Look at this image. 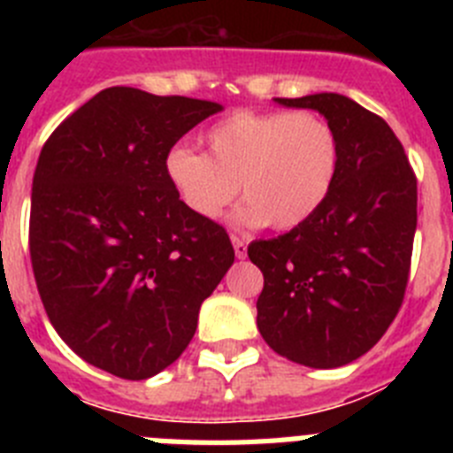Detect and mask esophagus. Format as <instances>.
Instances as JSON below:
<instances>
[{"label": "esophagus", "mask_w": 453, "mask_h": 453, "mask_svg": "<svg viewBox=\"0 0 453 453\" xmlns=\"http://www.w3.org/2000/svg\"><path fill=\"white\" fill-rule=\"evenodd\" d=\"M231 242H234V251L238 258H245L247 256V242L242 238H238V235H231Z\"/></svg>", "instance_id": "1"}]
</instances>
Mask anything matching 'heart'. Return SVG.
I'll return each instance as SVG.
<instances>
[{
    "instance_id": "b5f03b06",
    "label": "heart",
    "mask_w": 453,
    "mask_h": 453,
    "mask_svg": "<svg viewBox=\"0 0 453 453\" xmlns=\"http://www.w3.org/2000/svg\"><path fill=\"white\" fill-rule=\"evenodd\" d=\"M206 154L172 147L163 172L192 215L215 222L240 195L235 224L297 229L329 199L340 172V140L319 115L238 111L203 134Z\"/></svg>"
}]
</instances>
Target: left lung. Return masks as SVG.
Segmentation results:
<instances>
[{"mask_svg": "<svg viewBox=\"0 0 453 453\" xmlns=\"http://www.w3.org/2000/svg\"><path fill=\"white\" fill-rule=\"evenodd\" d=\"M274 102L318 111L334 127L340 172L306 224L247 250L265 279L256 324L279 356L331 370L370 351L402 306L418 181L386 119L354 99L315 92Z\"/></svg>", "mask_w": 453, "mask_h": 453, "instance_id": "left-lung-1", "label": "left lung"}]
</instances>
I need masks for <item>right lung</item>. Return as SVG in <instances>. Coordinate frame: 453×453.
<instances>
[{
  "label": "right lung",
  "instance_id": "1",
  "mask_svg": "<svg viewBox=\"0 0 453 453\" xmlns=\"http://www.w3.org/2000/svg\"><path fill=\"white\" fill-rule=\"evenodd\" d=\"M219 111L106 88L40 151L29 222L40 299L65 345L108 374L140 381L177 361L234 265L226 231L192 215L163 172L177 140Z\"/></svg>",
  "mask_w": 453,
  "mask_h": 453
}]
</instances>
